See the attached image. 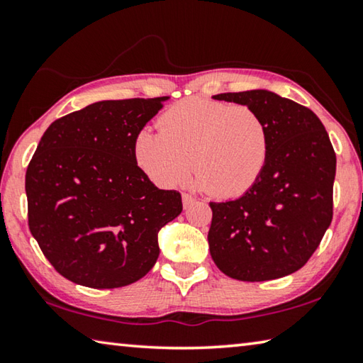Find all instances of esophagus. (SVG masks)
Here are the masks:
<instances>
[{
  "mask_svg": "<svg viewBox=\"0 0 363 363\" xmlns=\"http://www.w3.org/2000/svg\"><path fill=\"white\" fill-rule=\"evenodd\" d=\"M195 201V196L190 194H182V205L184 208H189Z\"/></svg>",
  "mask_w": 363,
  "mask_h": 363,
  "instance_id": "1",
  "label": "esophagus"
}]
</instances>
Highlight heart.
<instances>
[{
  "instance_id": "1",
  "label": "heart",
  "mask_w": 363,
  "mask_h": 363,
  "mask_svg": "<svg viewBox=\"0 0 363 363\" xmlns=\"http://www.w3.org/2000/svg\"><path fill=\"white\" fill-rule=\"evenodd\" d=\"M270 136L262 116L247 106L189 97L134 139L139 168L162 187L195 177L208 194L235 199L255 187L267 164Z\"/></svg>"
}]
</instances>
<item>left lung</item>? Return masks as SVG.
I'll return each instance as SVG.
<instances>
[{
    "mask_svg": "<svg viewBox=\"0 0 363 363\" xmlns=\"http://www.w3.org/2000/svg\"><path fill=\"white\" fill-rule=\"evenodd\" d=\"M216 101L256 110L270 150L255 187L210 206V253L220 272L266 281L296 272L314 255L333 218L336 155L318 116L267 89L224 93Z\"/></svg>",
    "mask_w": 363,
    "mask_h": 363,
    "instance_id": "1",
    "label": "left lung"
}]
</instances>
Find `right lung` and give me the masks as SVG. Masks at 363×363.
Returning <instances> with one entry per match:
<instances>
[{
  "label": "right lung",
  "mask_w": 363,
  "mask_h": 363,
  "mask_svg": "<svg viewBox=\"0 0 363 363\" xmlns=\"http://www.w3.org/2000/svg\"><path fill=\"white\" fill-rule=\"evenodd\" d=\"M168 99L94 102L43 134L26 174L28 227L73 284L120 288L155 266L158 232L182 200L138 167L134 139Z\"/></svg>",
  "instance_id": "right-lung-1"
}]
</instances>
